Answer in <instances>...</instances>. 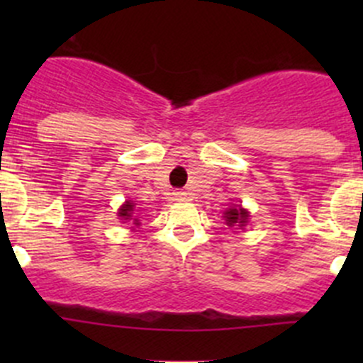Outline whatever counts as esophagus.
<instances>
[{
    "label": "esophagus",
    "mask_w": 363,
    "mask_h": 363,
    "mask_svg": "<svg viewBox=\"0 0 363 363\" xmlns=\"http://www.w3.org/2000/svg\"><path fill=\"white\" fill-rule=\"evenodd\" d=\"M174 196H175V200H179V202H184V200H188V193L186 191H175Z\"/></svg>",
    "instance_id": "obj_1"
}]
</instances>
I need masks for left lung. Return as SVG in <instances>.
I'll list each match as a JSON object with an SVG mask.
<instances>
[{
    "label": "left lung",
    "instance_id": "1",
    "mask_svg": "<svg viewBox=\"0 0 363 363\" xmlns=\"http://www.w3.org/2000/svg\"><path fill=\"white\" fill-rule=\"evenodd\" d=\"M225 221L228 226H244L247 223V218H250V214H247L246 208H242L239 205V207H230L228 211H225Z\"/></svg>",
    "mask_w": 363,
    "mask_h": 363
}]
</instances>
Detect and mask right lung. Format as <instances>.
Masks as SVG:
<instances>
[{
    "instance_id": "add662e5",
    "label": "right lung",
    "mask_w": 363,
    "mask_h": 363,
    "mask_svg": "<svg viewBox=\"0 0 363 363\" xmlns=\"http://www.w3.org/2000/svg\"><path fill=\"white\" fill-rule=\"evenodd\" d=\"M133 211H135V203L131 202V200H128V202H124L123 205H121V208L117 211V216H119L124 223L133 221V225L138 226V219H137V216H133Z\"/></svg>"
}]
</instances>
